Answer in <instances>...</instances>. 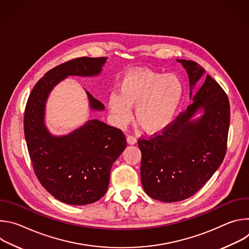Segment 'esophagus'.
Returning a JSON list of instances; mask_svg holds the SVG:
<instances>
[{"label": "esophagus", "mask_w": 249, "mask_h": 249, "mask_svg": "<svg viewBox=\"0 0 249 249\" xmlns=\"http://www.w3.org/2000/svg\"><path fill=\"white\" fill-rule=\"evenodd\" d=\"M127 142L129 145H135L137 143V138L135 136H132V135H129L127 137Z\"/></svg>", "instance_id": "34e87169"}]
</instances>
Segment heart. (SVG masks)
Listing matches in <instances>:
<instances>
[{"mask_svg":"<svg viewBox=\"0 0 249 249\" xmlns=\"http://www.w3.org/2000/svg\"><path fill=\"white\" fill-rule=\"evenodd\" d=\"M118 92L108 96V107L118 126H125L132 117L131 107L136 106L135 117L144 131L150 134L166 129L174 121L184 97V84L174 74H162L148 69L132 70L126 73Z\"/></svg>","mask_w":249,"mask_h":249,"instance_id":"1","label":"heart"}]
</instances>
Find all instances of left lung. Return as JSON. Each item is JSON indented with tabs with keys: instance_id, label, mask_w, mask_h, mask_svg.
<instances>
[{
	"instance_id": "left-lung-1",
	"label": "left lung",
	"mask_w": 249,
	"mask_h": 249,
	"mask_svg": "<svg viewBox=\"0 0 249 249\" xmlns=\"http://www.w3.org/2000/svg\"><path fill=\"white\" fill-rule=\"evenodd\" d=\"M189 77L190 97L206 71L193 61L177 60ZM198 110L204 111L197 120ZM230 101L221 86L207 75L193 102L160 134L140 139L141 181L155 200L171 203L193 196L216 172L227 152Z\"/></svg>"
}]
</instances>
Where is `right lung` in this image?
Listing matches in <instances>:
<instances>
[{
	"instance_id": "right-lung-1",
	"label": "right lung",
	"mask_w": 249,
	"mask_h": 249,
	"mask_svg": "<svg viewBox=\"0 0 249 249\" xmlns=\"http://www.w3.org/2000/svg\"><path fill=\"white\" fill-rule=\"evenodd\" d=\"M107 58L81 57L65 62L34 86L24 110L23 129L35 175L56 199L70 205H87L107 191L110 170L126 148L123 132L97 119L65 136H53L44 122L45 105L53 88L68 76L100 74ZM90 109L104 105L87 91Z\"/></svg>"
}]
</instances>
